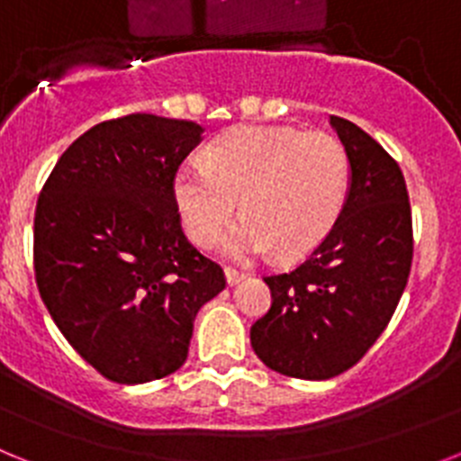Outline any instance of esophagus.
I'll return each mask as SVG.
<instances>
[{"mask_svg": "<svg viewBox=\"0 0 461 461\" xmlns=\"http://www.w3.org/2000/svg\"><path fill=\"white\" fill-rule=\"evenodd\" d=\"M247 279V275L240 270H233V267H226V281H228V286H235V284H240V281Z\"/></svg>", "mask_w": 461, "mask_h": 461, "instance_id": "esophagus-1", "label": "esophagus"}]
</instances>
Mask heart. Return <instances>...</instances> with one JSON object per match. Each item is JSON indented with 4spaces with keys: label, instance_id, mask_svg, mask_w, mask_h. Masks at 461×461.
I'll use <instances>...</instances> for the list:
<instances>
[{
    "label": "heart",
    "instance_id": "1",
    "mask_svg": "<svg viewBox=\"0 0 461 461\" xmlns=\"http://www.w3.org/2000/svg\"><path fill=\"white\" fill-rule=\"evenodd\" d=\"M348 194V154L335 136L288 126H238L207 145L205 164L186 161L173 175V201L191 242L217 244L249 260H295L330 235Z\"/></svg>",
    "mask_w": 461,
    "mask_h": 461
}]
</instances>
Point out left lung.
I'll return each mask as SVG.
<instances>
[{"label": "left lung", "mask_w": 461, "mask_h": 461, "mask_svg": "<svg viewBox=\"0 0 461 461\" xmlns=\"http://www.w3.org/2000/svg\"><path fill=\"white\" fill-rule=\"evenodd\" d=\"M348 154V194L328 238L286 275L266 276L272 307L251 346L284 376L325 381L351 369L381 337L404 293L413 228L397 161L344 117H330Z\"/></svg>", "instance_id": "8db88e82"}]
</instances>
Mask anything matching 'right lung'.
<instances>
[{"instance_id":"1","label":"right lung","mask_w":461,"mask_h":461,"mask_svg":"<svg viewBox=\"0 0 461 461\" xmlns=\"http://www.w3.org/2000/svg\"><path fill=\"white\" fill-rule=\"evenodd\" d=\"M203 126L168 117L101 122L68 145L36 203L34 270L43 304L99 374L138 385L177 372L194 319L226 288L191 247L173 175Z\"/></svg>"}]
</instances>
